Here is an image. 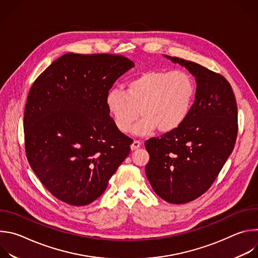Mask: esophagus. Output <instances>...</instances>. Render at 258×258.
<instances>
[{
  "label": "esophagus",
  "instance_id": "esophagus-1",
  "mask_svg": "<svg viewBox=\"0 0 258 258\" xmlns=\"http://www.w3.org/2000/svg\"><path fill=\"white\" fill-rule=\"evenodd\" d=\"M141 145H142V142H141V141L135 140V141L133 142V144L131 145V149H132V150H136V149L140 148Z\"/></svg>",
  "mask_w": 258,
  "mask_h": 258
}]
</instances>
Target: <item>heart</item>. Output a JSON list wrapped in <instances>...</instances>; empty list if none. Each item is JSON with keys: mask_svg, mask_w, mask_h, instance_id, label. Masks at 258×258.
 <instances>
[{"mask_svg": "<svg viewBox=\"0 0 258 258\" xmlns=\"http://www.w3.org/2000/svg\"><path fill=\"white\" fill-rule=\"evenodd\" d=\"M195 96L193 78L183 70H147L125 86L124 92L111 90L106 97L107 110L115 126L127 133L141 115L137 134L157 127L167 133L187 118Z\"/></svg>", "mask_w": 258, "mask_h": 258, "instance_id": "b5f03b06", "label": "heart"}]
</instances>
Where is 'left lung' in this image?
Wrapping results in <instances>:
<instances>
[{
	"label": "left lung",
	"mask_w": 258,
	"mask_h": 258,
	"mask_svg": "<svg viewBox=\"0 0 258 258\" xmlns=\"http://www.w3.org/2000/svg\"><path fill=\"white\" fill-rule=\"evenodd\" d=\"M165 57L196 78L195 102L177 128L146 141L150 160L145 170L160 198L183 204L211 187L232 153L238 134V109L225 77L195 62Z\"/></svg>",
	"instance_id": "obj_1"
}]
</instances>
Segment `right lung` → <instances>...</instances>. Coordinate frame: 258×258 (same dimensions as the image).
Wrapping results in <instances>:
<instances>
[{
    "label": "right lung",
    "mask_w": 258,
    "mask_h": 258,
    "mask_svg": "<svg viewBox=\"0 0 258 258\" xmlns=\"http://www.w3.org/2000/svg\"><path fill=\"white\" fill-rule=\"evenodd\" d=\"M133 67L121 55L67 53L34 81L24 109L25 153L57 199L92 203L130 154L133 140L115 126L106 97Z\"/></svg>",
    "instance_id": "right-lung-1"
}]
</instances>
